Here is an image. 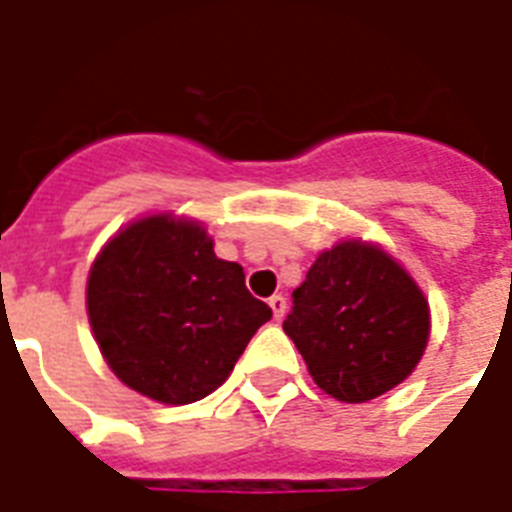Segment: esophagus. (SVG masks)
Instances as JSON below:
<instances>
[{
	"label": "esophagus",
	"mask_w": 512,
	"mask_h": 512,
	"mask_svg": "<svg viewBox=\"0 0 512 512\" xmlns=\"http://www.w3.org/2000/svg\"><path fill=\"white\" fill-rule=\"evenodd\" d=\"M268 307H271V312H274V321H282L285 318V312H288V301H285V296H271L268 299Z\"/></svg>",
	"instance_id": "obj_1"
}]
</instances>
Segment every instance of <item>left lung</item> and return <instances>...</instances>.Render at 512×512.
<instances>
[{
    "instance_id": "1",
    "label": "left lung",
    "mask_w": 512,
    "mask_h": 512,
    "mask_svg": "<svg viewBox=\"0 0 512 512\" xmlns=\"http://www.w3.org/2000/svg\"><path fill=\"white\" fill-rule=\"evenodd\" d=\"M282 329L326 395L367 403L414 373L430 337V307L395 257L348 238L315 257Z\"/></svg>"
}]
</instances>
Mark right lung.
<instances>
[{"label":"right lung","mask_w":512,"mask_h":512,"mask_svg":"<svg viewBox=\"0 0 512 512\" xmlns=\"http://www.w3.org/2000/svg\"><path fill=\"white\" fill-rule=\"evenodd\" d=\"M87 318L106 365L139 395L186 406L233 373L271 318L244 268L194 219L153 213L117 230L90 266Z\"/></svg>","instance_id":"obj_1"}]
</instances>
